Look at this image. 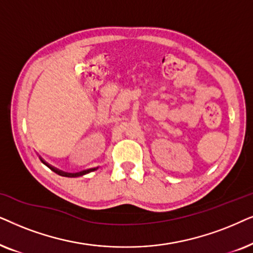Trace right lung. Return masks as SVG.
<instances>
[{"label":"right lung","mask_w":253,"mask_h":253,"mask_svg":"<svg viewBox=\"0 0 253 253\" xmlns=\"http://www.w3.org/2000/svg\"><path fill=\"white\" fill-rule=\"evenodd\" d=\"M42 162L43 164H46V166L48 167L50 170L54 171V172H55V173H58V174H60V176H63V177H80V176H83V174H86V173H89V172H92V171L97 170V168H93V169H87V170H83V171H80V172H76V173H69V172H63V171H61V170H58V169H55V168L50 167L49 164H47L46 162H43L42 160Z\"/></svg>","instance_id":"add662e5"}]
</instances>
